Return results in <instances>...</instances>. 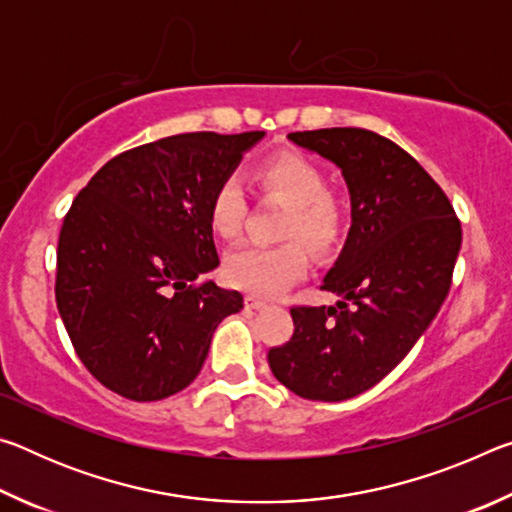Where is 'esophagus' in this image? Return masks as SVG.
<instances>
[{
    "label": "esophagus",
    "instance_id": "esophagus-1",
    "mask_svg": "<svg viewBox=\"0 0 512 512\" xmlns=\"http://www.w3.org/2000/svg\"><path fill=\"white\" fill-rule=\"evenodd\" d=\"M246 307L248 309H264L266 307V302L264 300H259V298H255V296H246Z\"/></svg>",
    "mask_w": 512,
    "mask_h": 512
}]
</instances>
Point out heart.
I'll return each instance as SVG.
<instances>
[{
    "instance_id": "1",
    "label": "heart",
    "mask_w": 512,
    "mask_h": 512,
    "mask_svg": "<svg viewBox=\"0 0 512 512\" xmlns=\"http://www.w3.org/2000/svg\"><path fill=\"white\" fill-rule=\"evenodd\" d=\"M253 180L264 196L289 201L280 235L289 241L275 246L244 244L225 257L223 275L232 287L259 298H275L305 277L309 259L298 239L309 248H332L343 230V205L327 189V173L309 155L282 149L255 164ZM248 216V196L237 173L216 180L207 201V219L221 239H235Z\"/></svg>"
}]
</instances>
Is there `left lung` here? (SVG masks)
<instances>
[{"mask_svg": "<svg viewBox=\"0 0 512 512\" xmlns=\"http://www.w3.org/2000/svg\"><path fill=\"white\" fill-rule=\"evenodd\" d=\"M289 140L343 171L352 228L323 287L336 307H291L293 334L268 366L305 400L341 402L384 379L443 305L461 221L413 155L366 128H320Z\"/></svg>", "mask_w": 512, "mask_h": 512, "instance_id": "8db88e82", "label": "left lung"}]
</instances>
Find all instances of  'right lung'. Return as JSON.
<instances>
[{
    "instance_id": "add662e5",
    "label": "right lung",
    "mask_w": 512,
    "mask_h": 512,
    "mask_svg": "<svg viewBox=\"0 0 512 512\" xmlns=\"http://www.w3.org/2000/svg\"><path fill=\"white\" fill-rule=\"evenodd\" d=\"M264 131L183 133L115 155L65 214L56 305L90 375L155 402L196 379L239 291L194 284L219 266L207 201Z\"/></svg>"
}]
</instances>
